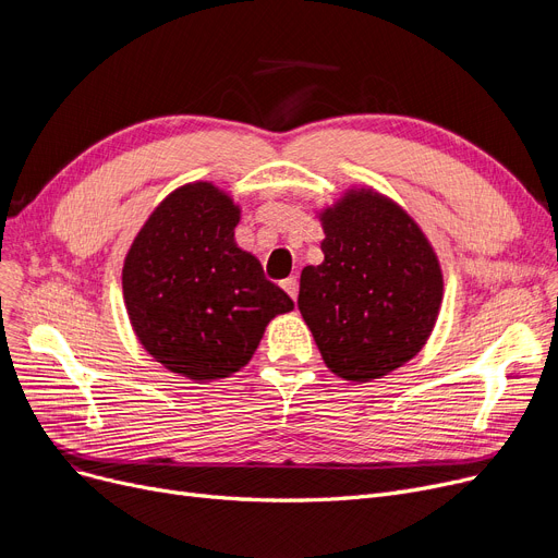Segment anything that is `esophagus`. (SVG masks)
Here are the masks:
<instances>
[{"label":"esophagus","instance_id":"esophagus-1","mask_svg":"<svg viewBox=\"0 0 558 558\" xmlns=\"http://www.w3.org/2000/svg\"><path fill=\"white\" fill-rule=\"evenodd\" d=\"M282 289L287 291V294L296 301V296H299V280L294 278V276H289V278H284L282 280Z\"/></svg>","mask_w":558,"mask_h":558}]
</instances>
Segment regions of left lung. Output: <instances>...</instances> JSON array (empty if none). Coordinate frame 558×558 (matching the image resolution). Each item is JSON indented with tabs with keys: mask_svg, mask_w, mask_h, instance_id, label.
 Wrapping results in <instances>:
<instances>
[{
	"mask_svg": "<svg viewBox=\"0 0 558 558\" xmlns=\"http://www.w3.org/2000/svg\"><path fill=\"white\" fill-rule=\"evenodd\" d=\"M318 219L324 262L303 269L299 310L326 366L371 383L421 353L444 301L441 264L418 223L368 187Z\"/></svg>",
	"mask_w": 558,
	"mask_h": 558,
	"instance_id": "obj_1",
	"label": "left lung"
}]
</instances>
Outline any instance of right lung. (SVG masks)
I'll list each match as a JSON object with an SVG mask.
<instances>
[{
  "label": "right lung",
  "mask_w": 558,
  "mask_h": 558,
  "mask_svg": "<svg viewBox=\"0 0 558 558\" xmlns=\"http://www.w3.org/2000/svg\"><path fill=\"white\" fill-rule=\"evenodd\" d=\"M240 205L213 183L173 190L133 240L122 287L131 326L156 362L194 383L248 364L264 328L294 310L234 244Z\"/></svg>",
  "instance_id": "obj_1"
}]
</instances>
